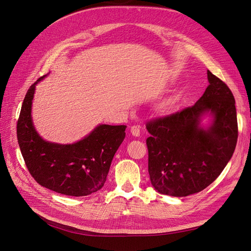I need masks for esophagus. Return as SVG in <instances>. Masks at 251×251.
Instances as JSON below:
<instances>
[{"instance_id":"esophagus-1","label":"esophagus","mask_w":251,"mask_h":251,"mask_svg":"<svg viewBox=\"0 0 251 251\" xmlns=\"http://www.w3.org/2000/svg\"><path fill=\"white\" fill-rule=\"evenodd\" d=\"M130 134H132L134 137H140V128L137 126H130Z\"/></svg>"}]
</instances>
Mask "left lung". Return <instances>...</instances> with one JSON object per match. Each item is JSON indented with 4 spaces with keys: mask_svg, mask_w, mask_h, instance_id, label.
<instances>
[{
    "mask_svg": "<svg viewBox=\"0 0 251 251\" xmlns=\"http://www.w3.org/2000/svg\"><path fill=\"white\" fill-rule=\"evenodd\" d=\"M209 85L192 107L148 122V172L157 192L185 197L200 192L221 175L234 153L238 125L235 99L207 70ZM207 117L210 123L204 125Z\"/></svg>",
    "mask_w": 251,
    "mask_h": 251,
    "instance_id": "obj_1",
    "label": "left lung"
}]
</instances>
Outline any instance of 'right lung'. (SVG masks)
Segmentation results:
<instances>
[{
    "label": "right lung",
    "mask_w": 251,
    "mask_h": 251,
    "mask_svg": "<svg viewBox=\"0 0 251 251\" xmlns=\"http://www.w3.org/2000/svg\"><path fill=\"white\" fill-rule=\"evenodd\" d=\"M28 89L17 122V139L29 174L41 186L68 196H87L105 184L111 161L125 137L126 126L99 125L73 144L44 140L35 129L31 107L35 86Z\"/></svg>",
    "instance_id": "right-lung-1"
}]
</instances>
